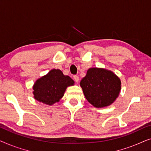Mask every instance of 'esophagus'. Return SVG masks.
<instances>
[{"label":"esophagus","instance_id":"esophagus-1","mask_svg":"<svg viewBox=\"0 0 151 151\" xmlns=\"http://www.w3.org/2000/svg\"><path fill=\"white\" fill-rule=\"evenodd\" d=\"M73 78V80H74V81H75L76 82H77V83H78V82H79L80 78H79V77H78V76H74Z\"/></svg>","mask_w":151,"mask_h":151}]
</instances>
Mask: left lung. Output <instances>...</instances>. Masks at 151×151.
I'll return each mask as SVG.
<instances>
[{
	"instance_id": "left-lung-1",
	"label": "left lung",
	"mask_w": 151,
	"mask_h": 151,
	"mask_svg": "<svg viewBox=\"0 0 151 151\" xmlns=\"http://www.w3.org/2000/svg\"><path fill=\"white\" fill-rule=\"evenodd\" d=\"M80 85L88 102L96 108L110 106L119 96L121 80L113 71L104 68L87 70Z\"/></svg>"
}]
</instances>
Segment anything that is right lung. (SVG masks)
Segmentation results:
<instances>
[{
	"label": "right lung",
	"mask_w": 151,
	"mask_h": 151,
	"mask_svg": "<svg viewBox=\"0 0 151 151\" xmlns=\"http://www.w3.org/2000/svg\"><path fill=\"white\" fill-rule=\"evenodd\" d=\"M73 85L74 81L69 76L64 75L60 69H51L35 82L34 98L45 104L53 105L63 98L68 86Z\"/></svg>",
	"instance_id": "obj_1"
}]
</instances>
